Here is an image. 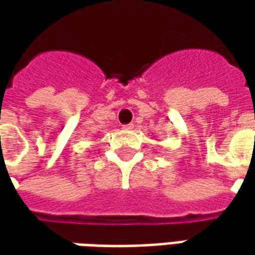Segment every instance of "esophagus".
I'll return each mask as SVG.
<instances>
[{
    "label": "esophagus",
    "mask_w": 255,
    "mask_h": 255,
    "mask_svg": "<svg viewBox=\"0 0 255 255\" xmlns=\"http://www.w3.org/2000/svg\"><path fill=\"white\" fill-rule=\"evenodd\" d=\"M133 124H127V126H123V129H132Z\"/></svg>",
    "instance_id": "34e87169"
}]
</instances>
